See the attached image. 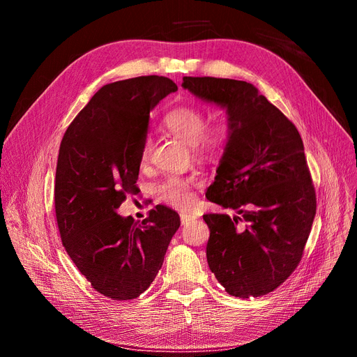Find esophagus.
Listing matches in <instances>:
<instances>
[{"instance_id": "1", "label": "esophagus", "mask_w": 357, "mask_h": 357, "mask_svg": "<svg viewBox=\"0 0 357 357\" xmlns=\"http://www.w3.org/2000/svg\"><path fill=\"white\" fill-rule=\"evenodd\" d=\"M194 220H197V216L190 213V212H182V213H181V222H182V225L190 224V222L194 221Z\"/></svg>"}]
</instances>
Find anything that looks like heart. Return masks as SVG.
<instances>
[{"label":"heart","instance_id":"heart-1","mask_svg":"<svg viewBox=\"0 0 357 357\" xmlns=\"http://www.w3.org/2000/svg\"><path fill=\"white\" fill-rule=\"evenodd\" d=\"M208 123L206 111L192 103L175 107L170 109L163 126L181 139L192 144L199 154L213 155L222 151L229 137V124L225 120ZM151 153V142L145 139L141 148V162L146 163ZM197 176H169L155 185V192L160 200L175 206V208H188L192 203V187L197 183Z\"/></svg>","mask_w":357,"mask_h":357}]
</instances>
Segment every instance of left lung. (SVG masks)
Returning <instances> with one entry per match:
<instances>
[{"mask_svg":"<svg viewBox=\"0 0 357 357\" xmlns=\"http://www.w3.org/2000/svg\"><path fill=\"white\" fill-rule=\"evenodd\" d=\"M182 86L227 108L231 130L206 199L237 215H203L209 268L229 295H267L298 267L316 215L301 136L250 83L183 77Z\"/></svg>","mask_w":357,"mask_h":357,"instance_id":"8db88e82","label":"left lung"}]
</instances>
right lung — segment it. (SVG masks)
Segmentation results:
<instances>
[{
    "mask_svg": "<svg viewBox=\"0 0 357 357\" xmlns=\"http://www.w3.org/2000/svg\"><path fill=\"white\" fill-rule=\"evenodd\" d=\"M178 86L146 75L100 87L66 129L54 209L62 243L91 287L116 301L144 294L162 268L179 215L157 204L137 224L116 211L136 187L149 111Z\"/></svg>",
    "mask_w": 357,
    "mask_h": 357,
    "instance_id": "add662e5",
    "label": "right lung"
}]
</instances>
